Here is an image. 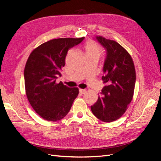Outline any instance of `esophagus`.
Segmentation results:
<instances>
[{"instance_id": "esophagus-1", "label": "esophagus", "mask_w": 161, "mask_h": 161, "mask_svg": "<svg viewBox=\"0 0 161 161\" xmlns=\"http://www.w3.org/2000/svg\"><path fill=\"white\" fill-rule=\"evenodd\" d=\"M86 91V89H79V92H80V93H81V94H85Z\"/></svg>"}]
</instances>
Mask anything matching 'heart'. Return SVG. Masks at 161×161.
<instances>
[{
  "mask_svg": "<svg viewBox=\"0 0 161 161\" xmlns=\"http://www.w3.org/2000/svg\"><path fill=\"white\" fill-rule=\"evenodd\" d=\"M85 50L86 58H92L97 60L101 56L102 50L101 46L94 41H89L85 45Z\"/></svg>",
  "mask_w": 161,
  "mask_h": 161,
  "instance_id": "heart-1",
  "label": "heart"
}]
</instances>
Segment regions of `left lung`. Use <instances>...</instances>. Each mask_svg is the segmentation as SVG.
<instances>
[{
    "mask_svg": "<svg viewBox=\"0 0 161 161\" xmlns=\"http://www.w3.org/2000/svg\"><path fill=\"white\" fill-rule=\"evenodd\" d=\"M96 38L106 50L102 76L106 85L91 109L99 119L111 122L123 115L133 98L135 67L130 54L119 43L102 36Z\"/></svg>",
    "mask_w": 161,
    "mask_h": 161,
    "instance_id": "obj_1",
    "label": "left lung"
}]
</instances>
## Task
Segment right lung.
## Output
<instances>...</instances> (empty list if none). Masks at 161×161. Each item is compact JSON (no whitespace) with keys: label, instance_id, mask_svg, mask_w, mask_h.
I'll use <instances>...</instances> for the list:
<instances>
[{"label":"right lung","instance_id":"add662e5","mask_svg":"<svg viewBox=\"0 0 161 161\" xmlns=\"http://www.w3.org/2000/svg\"><path fill=\"white\" fill-rule=\"evenodd\" d=\"M84 38L53 39L37 47L28 58L24 70L26 95L43 119L56 121L64 118L79 95L77 87L69 88L56 80L62 76L68 51Z\"/></svg>","mask_w":161,"mask_h":161}]
</instances>
